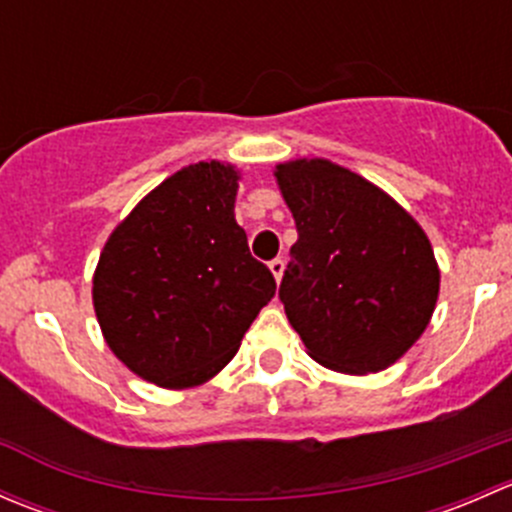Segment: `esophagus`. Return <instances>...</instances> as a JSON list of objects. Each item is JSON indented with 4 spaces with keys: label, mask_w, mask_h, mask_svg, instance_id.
I'll return each mask as SVG.
<instances>
[{
    "label": "esophagus",
    "mask_w": 512,
    "mask_h": 512,
    "mask_svg": "<svg viewBox=\"0 0 512 512\" xmlns=\"http://www.w3.org/2000/svg\"><path fill=\"white\" fill-rule=\"evenodd\" d=\"M270 272H272V275H275L277 285H280L282 275H285V260H280V257H275V260L270 262Z\"/></svg>",
    "instance_id": "34e87169"
}]
</instances>
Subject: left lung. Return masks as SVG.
Segmentation results:
<instances>
[{"label": "left lung", "instance_id": "8db88e82", "mask_svg": "<svg viewBox=\"0 0 512 512\" xmlns=\"http://www.w3.org/2000/svg\"><path fill=\"white\" fill-rule=\"evenodd\" d=\"M275 178L299 235L280 285L289 324L327 369H389L436 309L428 235L379 185L327 158L287 160Z\"/></svg>", "mask_w": 512, "mask_h": 512}]
</instances>
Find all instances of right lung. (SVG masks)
Returning a JSON list of instances; mask_svg holds the SVG:
<instances>
[{
    "label": "right lung",
    "instance_id": "obj_1",
    "mask_svg": "<svg viewBox=\"0 0 512 512\" xmlns=\"http://www.w3.org/2000/svg\"><path fill=\"white\" fill-rule=\"evenodd\" d=\"M240 170L185 165L108 235L94 272V312L108 349L163 389H193L237 354L275 277L235 220Z\"/></svg>",
    "mask_w": 512,
    "mask_h": 512
}]
</instances>
